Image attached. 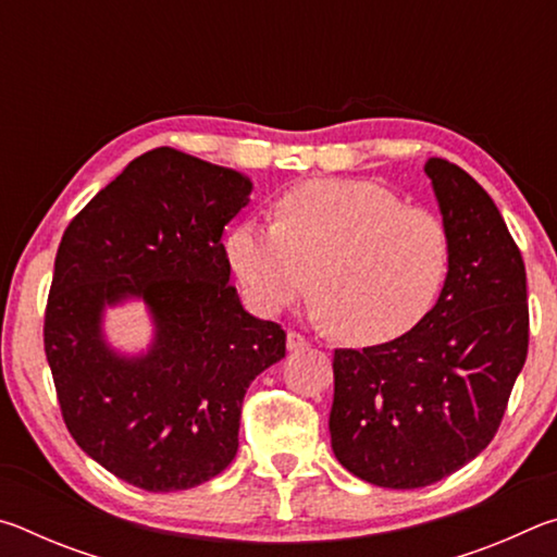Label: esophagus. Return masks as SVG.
I'll return each instance as SVG.
<instances>
[{
  "label": "esophagus",
  "mask_w": 557,
  "mask_h": 557,
  "mask_svg": "<svg viewBox=\"0 0 557 557\" xmlns=\"http://www.w3.org/2000/svg\"><path fill=\"white\" fill-rule=\"evenodd\" d=\"M307 346V338L299 332H287V348L289 351H299V348Z\"/></svg>",
  "instance_id": "34e87169"
}]
</instances>
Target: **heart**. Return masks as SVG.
Listing matches in <instances>:
<instances>
[{
	"instance_id": "1",
	"label": "heart",
	"mask_w": 557,
	"mask_h": 557,
	"mask_svg": "<svg viewBox=\"0 0 557 557\" xmlns=\"http://www.w3.org/2000/svg\"><path fill=\"white\" fill-rule=\"evenodd\" d=\"M228 262L260 312L275 314L309 285L312 314L342 342L383 344L420 322L445 285L451 240L425 206L358 178L307 182L282 196L275 223L243 221Z\"/></svg>"
}]
</instances>
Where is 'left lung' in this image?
<instances>
[{
  "instance_id": "left-lung-1",
  "label": "left lung",
  "mask_w": 557,
  "mask_h": 557,
  "mask_svg": "<svg viewBox=\"0 0 557 557\" xmlns=\"http://www.w3.org/2000/svg\"><path fill=\"white\" fill-rule=\"evenodd\" d=\"M451 260L437 305L379 346L336 348V459L363 482L420 488L455 474L502 425L528 356L525 265L482 186L430 157Z\"/></svg>"
}]
</instances>
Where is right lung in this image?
Here are the masks:
<instances>
[{
    "label": "right lung",
    "mask_w": 557,
    "mask_h": 557,
    "mask_svg": "<svg viewBox=\"0 0 557 557\" xmlns=\"http://www.w3.org/2000/svg\"><path fill=\"white\" fill-rule=\"evenodd\" d=\"M250 178L172 147L137 157L65 228L44 348L71 437L145 492L199 486L238 451L248 385L285 358V329L245 312L223 228ZM153 309L158 342L120 359L99 314L122 296Z\"/></svg>",
    "instance_id": "right-lung-1"
}]
</instances>
